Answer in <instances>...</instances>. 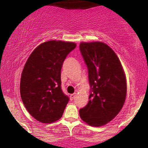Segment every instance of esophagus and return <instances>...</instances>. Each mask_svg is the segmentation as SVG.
<instances>
[{"label": "esophagus", "mask_w": 148, "mask_h": 148, "mask_svg": "<svg viewBox=\"0 0 148 148\" xmlns=\"http://www.w3.org/2000/svg\"><path fill=\"white\" fill-rule=\"evenodd\" d=\"M75 96H76V94H72V95H70V99H71V100L74 99V98L75 97Z\"/></svg>", "instance_id": "obj_1"}]
</instances>
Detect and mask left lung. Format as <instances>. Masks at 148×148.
Segmentation results:
<instances>
[{
	"label": "left lung",
	"mask_w": 148,
	"mask_h": 148,
	"mask_svg": "<svg viewBox=\"0 0 148 148\" xmlns=\"http://www.w3.org/2000/svg\"><path fill=\"white\" fill-rule=\"evenodd\" d=\"M79 49L90 86L89 101L79 110L80 117L91 126H102L123 108L127 95L125 72L115 53L106 44L81 42Z\"/></svg>",
	"instance_id": "1"
}]
</instances>
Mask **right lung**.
Here are the masks:
<instances>
[{
  "label": "right lung",
  "instance_id": "1",
  "mask_svg": "<svg viewBox=\"0 0 148 148\" xmlns=\"http://www.w3.org/2000/svg\"><path fill=\"white\" fill-rule=\"evenodd\" d=\"M74 42H44L32 52L21 74L20 94L27 111L42 123H51L62 117L69 97L61 89V69Z\"/></svg>",
  "mask_w": 148,
  "mask_h": 148
}]
</instances>
